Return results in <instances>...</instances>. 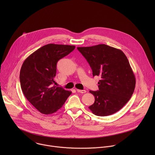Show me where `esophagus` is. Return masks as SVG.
I'll list each match as a JSON object with an SVG mask.
<instances>
[{
	"label": "esophagus",
	"instance_id": "34e87169",
	"mask_svg": "<svg viewBox=\"0 0 155 155\" xmlns=\"http://www.w3.org/2000/svg\"><path fill=\"white\" fill-rule=\"evenodd\" d=\"M77 91L78 93H85L86 92V91H85V90H80L78 89H77Z\"/></svg>",
	"mask_w": 155,
	"mask_h": 155
}]
</instances>
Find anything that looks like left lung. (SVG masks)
<instances>
[{"instance_id": "left-lung-1", "label": "left lung", "mask_w": 155, "mask_h": 155, "mask_svg": "<svg viewBox=\"0 0 155 155\" xmlns=\"http://www.w3.org/2000/svg\"><path fill=\"white\" fill-rule=\"evenodd\" d=\"M89 63L93 75L99 76V91H90L95 97L89 107L97 116L112 115L130 99L136 86V78L128 59L120 50L105 44L77 47Z\"/></svg>"}]
</instances>
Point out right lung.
Here are the masks:
<instances>
[{"label": "right lung", "mask_w": 155, "mask_h": 155, "mask_svg": "<svg viewBox=\"0 0 155 155\" xmlns=\"http://www.w3.org/2000/svg\"><path fill=\"white\" fill-rule=\"evenodd\" d=\"M75 48L73 45L50 43L32 53L22 65L19 74L22 91L40 113H55L71 94V91L53 84L57 62Z\"/></svg>", "instance_id": "1"}]
</instances>
